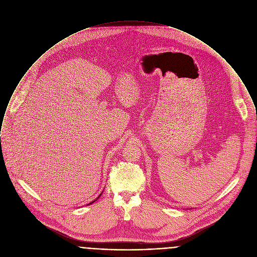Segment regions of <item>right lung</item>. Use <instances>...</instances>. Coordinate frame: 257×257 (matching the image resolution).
Wrapping results in <instances>:
<instances>
[{"label": "right lung", "instance_id": "right-lung-1", "mask_svg": "<svg viewBox=\"0 0 257 257\" xmlns=\"http://www.w3.org/2000/svg\"><path fill=\"white\" fill-rule=\"evenodd\" d=\"M100 196H101V194H100V195H99V196H98V198H97V199H96V200H95V201H97V200H98V199H99V198H100ZM95 201H93V202H91V203H90V204H88V205H91V204H93V203H94V202H95Z\"/></svg>", "mask_w": 257, "mask_h": 257}]
</instances>
